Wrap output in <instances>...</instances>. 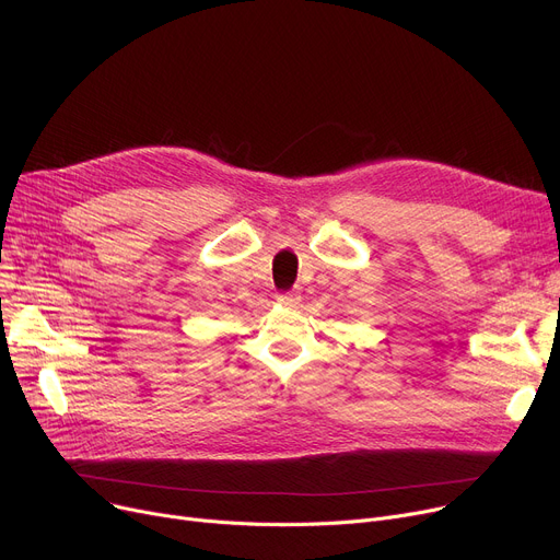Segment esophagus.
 Listing matches in <instances>:
<instances>
[{
  "label": "esophagus",
  "mask_w": 560,
  "mask_h": 560,
  "mask_svg": "<svg viewBox=\"0 0 560 560\" xmlns=\"http://www.w3.org/2000/svg\"><path fill=\"white\" fill-rule=\"evenodd\" d=\"M276 300H278V305H282V307H295L300 303V291L293 289V291H287V293H278Z\"/></svg>",
  "instance_id": "1"
}]
</instances>
